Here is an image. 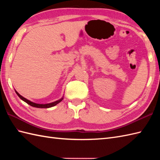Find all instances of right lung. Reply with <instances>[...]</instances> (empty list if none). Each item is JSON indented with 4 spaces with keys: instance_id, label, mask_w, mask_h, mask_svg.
Listing matches in <instances>:
<instances>
[{
    "instance_id": "obj_1",
    "label": "right lung",
    "mask_w": 160,
    "mask_h": 160,
    "mask_svg": "<svg viewBox=\"0 0 160 160\" xmlns=\"http://www.w3.org/2000/svg\"><path fill=\"white\" fill-rule=\"evenodd\" d=\"M15 91H16V94L18 95V96L22 100H23L24 102H25L26 103H28V104H29L30 106L33 107H36V108H47L52 107L55 106V105L58 104L59 102H60L63 100V98H61V99H60V100H57V101H56V102H52V103L45 104H36V103L33 102L29 101V100H28V99H26V98L22 97V96H20V95L18 92H17V91H16V90H15Z\"/></svg>"
}]
</instances>
